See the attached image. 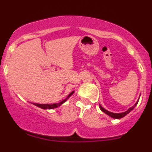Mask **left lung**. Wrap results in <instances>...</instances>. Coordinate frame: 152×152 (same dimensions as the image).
<instances>
[{
  "label": "left lung",
  "instance_id": "obj_1",
  "mask_svg": "<svg viewBox=\"0 0 152 152\" xmlns=\"http://www.w3.org/2000/svg\"><path fill=\"white\" fill-rule=\"evenodd\" d=\"M139 98H140V97H139ZM139 98H138V100H137V102H136V103H135V104L133 106L130 107V108H129L128 110H127V111H124V112H122V113H113V112H110V111H107V110H105L104 108H103V107H102L101 105H100V104L99 105H100V110H101L102 111H103V112H104L105 114H106L107 115H108V116H111V117L114 118V119H121V118L124 117V116H125L126 115L128 114L131 111H132V110H133L134 108H135V107L136 106L137 104H138V100H139Z\"/></svg>",
  "mask_w": 152,
  "mask_h": 152
}]
</instances>
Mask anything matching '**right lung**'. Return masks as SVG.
<instances>
[{"label":"right lung","mask_w":152,"mask_h":152,"mask_svg":"<svg viewBox=\"0 0 152 152\" xmlns=\"http://www.w3.org/2000/svg\"><path fill=\"white\" fill-rule=\"evenodd\" d=\"M73 93H74V91L71 92V93L68 95V96L67 97V98H65V100H62L60 103H53V104H39V103H33V104L36 105V106H38L39 107V108H42V109H53V108H57V107L60 106L62 104H63V103H65V102L66 101V100H68V99L69 98V97H71Z\"/></svg>","instance_id":"add662e5"}]
</instances>
